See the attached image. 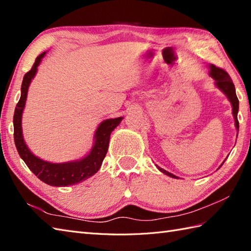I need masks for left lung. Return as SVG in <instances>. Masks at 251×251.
<instances>
[{"label": "left lung", "mask_w": 251, "mask_h": 251, "mask_svg": "<svg viewBox=\"0 0 251 251\" xmlns=\"http://www.w3.org/2000/svg\"><path fill=\"white\" fill-rule=\"evenodd\" d=\"M209 75H212V77L216 81V85L219 87V89L223 91L225 94L226 95V97L229 98L230 102L232 103V107H233V116H234V120H235V126L238 129V120H237V111H238V98L236 96V93H235V86L232 82V79L229 75V74L226 73L225 69L223 68H219L215 65H211V72H209ZM159 170L167 174L168 176L170 177H174V178H177L176 176H173L172 173H169L168 171L164 170V169L158 168Z\"/></svg>", "instance_id": "1"}]
</instances>
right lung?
I'll use <instances>...</instances> for the list:
<instances>
[{
    "mask_svg": "<svg viewBox=\"0 0 251 251\" xmlns=\"http://www.w3.org/2000/svg\"><path fill=\"white\" fill-rule=\"evenodd\" d=\"M46 54V52L38 55L33 64L32 68L23 77L21 85V96L17 103L14 114V140L17 151L23 161L25 162L28 169L44 183L51 186H68L78 184L92 176L99 170L101 162L106 157L110 135L112 130L118 126L123 118H116L103 121L98 126L95 133V144L90 154L79 161L66 162V164H51V162L39 159L34 156L25 145L22 137L21 116L23 108L25 106L27 96V89L31 80L37 72V66Z\"/></svg>",
    "mask_w": 251,
    "mask_h": 251,
    "instance_id": "right-lung-1",
    "label": "right lung"
}]
</instances>
